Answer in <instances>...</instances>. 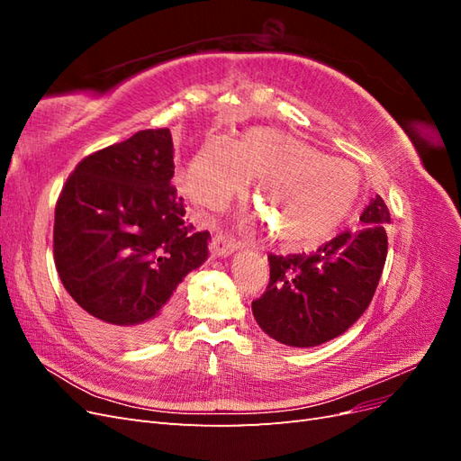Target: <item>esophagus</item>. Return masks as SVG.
<instances>
[{
    "label": "esophagus",
    "mask_w": 461,
    "mask_h": 461,
    "mask_svg": "<svg viewBox=\"0 0 461 461\" xmlns=\"http://www.w3.org/2000/svg\"><path fill=\"white\" fill-rule=\"evenodd\" d=\"M239 248H240V244L229 239V236H225V234L219 232L213 236L212 249H213V256H217V258H227V256L234 254Z\"/></svg>",
    "instance_id": "esophagus-1"
}]
</instances>
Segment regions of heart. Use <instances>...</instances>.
<instances>
[{"instance_id":"heart-1","label":"heart","mask_w":461,"mask_h":461,"mask_svg":"<svg viewBox=\"0 0 461 461\" xmlns=\"http://www.w3.org/2000/svg\"><path fill=\"white\" fill-rule=\"evenodd\" d=\"M259 178L256 203L275 240L310 248L325 240L350 213L361 176L357 167L323 156L283 131L254 127L236 144L212 138L186 165L183 183L190 196L209 209H222Z\"/></svg>"}]
</instances>
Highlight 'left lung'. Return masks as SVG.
<instances>
[{"mask_svg":"<svg viewBox=\"0 0 461 461\" xmlns=\"http://www.w3.org/2000/svg\"><path fill=\"white\" fill-rule=\"evenodd\" d=\"M359 227L312 254L269 256V285L252 302L258 325L276 342L312 348L340 337L364 315L386 259L390 213L371 198Z\"/></svg>","mask_w":461,"mask_h":461,"instance_id":"8db88e82","label":"left lung"}]
</instances>
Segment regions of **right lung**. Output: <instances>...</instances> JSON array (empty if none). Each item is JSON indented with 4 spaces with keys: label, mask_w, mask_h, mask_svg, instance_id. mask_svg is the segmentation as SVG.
<instances>
[{
    "label": "right lung",
    "mask_w": 461,
    "mask_h": 461,
    "mask_svg": "<svg viewBox=\"0 0 461 461\" xmlns=\"http://www.w3.org/2000/svg\"><path fill=\"white\" fill-rule=\"evenodd\" d=\"M169 129L140 131L82 159L55 207L53 259L88 329L111 346L158 340L180 283L207 259V230L186 221Z\"/></svg>",
    "instance_id": "1"
}]
</instances>
